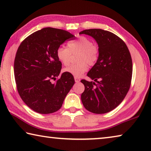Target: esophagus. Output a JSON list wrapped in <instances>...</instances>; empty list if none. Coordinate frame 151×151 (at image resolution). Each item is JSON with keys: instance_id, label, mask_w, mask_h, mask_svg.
I'll return each mask as SVG.
<instances>
[{"instance_id": "34e87169", "label": "esophagus", "mask_w": 151, "mask_h": 151, "mask_svg": "<svg viewBox=\"0 0 151 151\" xmlns=\"http://www.w3.org/2000/svg\"><path fill=\"white\" fill-rule=\"evenodd\" d=\"M74 79H75V81H76V83H78V82H79V81H80V79L79 78L75 77V78H74Z\"/></svg>"}]
</instances>
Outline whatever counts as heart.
I'll use <instances>...</instances> for the list:
<instances>
[{
	"label": "heart",
	"instance_id": "heart-1",
	"mask_svg": "<svg viewBox=\"0 0 151 151\" xmlns=\"http://www.w3.org/2000/svg\"><path fill=\"white\" fill-rule=\"evenodd\" d=\"M77 54V63L72 64L64 69V71L74 77H80L88 70V64L93 65L98 61L100 50L97 45L88 37L81 36L77 40L68 42V47L61 46L56 51L58 60L64 65L70 63L72 55Z\"/></svg>",
	"mask_w": 151,
	"mask_h": 151
}]
</instances>
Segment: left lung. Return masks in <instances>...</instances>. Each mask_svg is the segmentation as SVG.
I'll list each match as a JSON object with an SVG mask.
<instances>
[{"label":"left lung","mask_w":151,"mask_h":151,"mask_svg":"<svg viewBox=\"0 0 151 151\" xmlns=\"http://www.w3.org/2000/svg\"><path fill=\"white\" fill-rule=\"evenodd\" d=\"M80 34L92 37L100 50L98 61L87 74L96 83L81 80L85 86L81 102L92 113L109 112L122 102L130 87L132 61L130 51L124 42L110 31L91 29Z\"/></svg>","instance_id":"8db88e82"}]
</instances>
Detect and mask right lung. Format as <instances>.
Here are the masks:
<instances>
[{
  "label": "right lung",
  "instance_id": "1",
  "mask_svg": "<svg viewBox=\"0 0 151 151\" xmlns=\"http://www.w3.org/2000/svg\"><path fill=\"white\" fill-rule=\"evenodd\" d=\"M75 36L62 29L46 27L32 33L17 49L14 62L17 91L22 100L35 112L47 114L59 110L72 88L73 76L66 72L55 83L62 64L56 51Z\"/></svg>",
  "mask_w": 151,
  "mask_h": 151
}]
</instances>
